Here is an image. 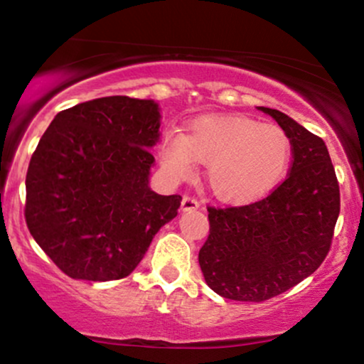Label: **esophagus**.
I'll use <instances>...</instances> for the list:
<instances>
[{
	"label": "esophagus",
	"mask_w": 364,
	"mask_h": 364,
	"mask_svg": "<svg viewBox=\"0 0 364 364\" xmlns=\"http://www.w3.org/2000/svg\"><path fill=\"white\" fill-rule=\"evenodd\" d=\"M199 208V200L194 199V197L186 196L182 199V213H189V210H196Z\"/></svg>",
	"instance_id": "esophagus-1"
}]
</instances>
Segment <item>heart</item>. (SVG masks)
<instances>
[{
	"label": "heart",
	"mask_w": 364,
	"mask_h": 364,
	"mask_svg": "<svg viewBox=\"0 0 364 364\" xmlns=\"http://www.w3.org/2000/svg\"><path fill=\"white\" fill-rule=\"evenodd\" d=\"M159 156L164 172L173 181L189 177L196 160L203 161L205 181L218 199L250 203L284 181L291 140L280 127L248 116H200L186 134H165Z\"/></svg>",
	"instance_id": "heart-1"
}]
</instances>
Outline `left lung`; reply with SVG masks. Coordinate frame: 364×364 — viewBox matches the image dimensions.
<instances>
[{"mask_svg":"<svg viewBox=\"0 0 364 364\" xmlns=\"http://www.w3.org/2000/svg\"><path fill=\"white\" fill-rule=\"evenodd\" d=\"M257 109L290 136L289 177L258 203L208 208L209 236L199 251L205 284L240 302H263L312 275L339 216V183L322 138L282 111Z\"/></svg>","mask_w":364,"mask_h":364,"instance_id":"left-lung-1","label":"left lung"}]
</instances>
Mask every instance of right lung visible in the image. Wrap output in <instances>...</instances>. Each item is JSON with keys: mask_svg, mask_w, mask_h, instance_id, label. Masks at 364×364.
<instances>
[{"mask_svg": "<svg viewBox=\"0 0 364 364\" xmlns=\"http://www.w3.org/2000/svg\"><path fill=\"white\" fill-rule=\"evenodd\" d=\"M154 100L107 96L60 111L31 155L25 219L30 235L65 275L128 277L181 196L150 189V154L160 140Z\"/></svg>", "mask_w": 364, "mask_h": 364, "instance_id": "obj_1", "label": "right lung"}]
</instances>
